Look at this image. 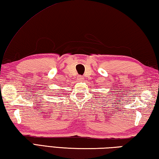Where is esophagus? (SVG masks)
Segmentation results:
<instances>
[{
	"label": "esophagus",
	"instance_id": "obj_1",
	"mask_svg": "<svg viewBox=\"0 0 159 159\" xmlns=\"http://www.w3.org/2000/svg\"><path fill=\"white\" fill-rule=\"evenodd\" d=\"M77 79H78V80H80H80H83V76H80V75H79V76H78Z\"/></svg>",
	"mask_w": 159,
	"mask_h": 159
}]
</instances>
